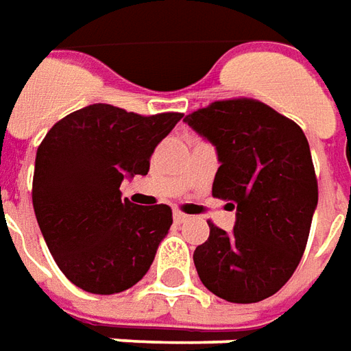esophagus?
Here are the masks:
<instances>
[{"label": "esophagus", "instance_id": "esophagus-1", "mask_svg": "<svg viewBox=\"0 0 351 351\" xmlns=\"http://www.w3.org/2000/svg\"><path fill=\"white\" fill-rule=\"evenodd\" d=\"M173 218H175V222H178V224H182V222H186L188 220V215L186 213H182V210L175 209V213H173Z\"/></svg>", "mask_w": 351, "mask_h": 351}]
</instances>
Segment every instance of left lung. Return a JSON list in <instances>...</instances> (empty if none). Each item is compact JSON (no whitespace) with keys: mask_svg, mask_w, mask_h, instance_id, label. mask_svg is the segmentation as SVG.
I'll list each match as a JSON object with an SVG mask.
<instances>
[{"mask_svg":"<svg viewBox=\"0 0 351 351\" xmlns=\"http://www.w3.org/2000/svg\"><path fill=\"white\" fill-rule=\"evenodd\" d=\"M184 121L217 146L213 195L230 201L234 232L207 222L193 251L201 283L228 302H261L295 274L317 207V178L302 129L254 99L210 102Z\"/></svg>","mask_w":351,"mask_h":351,"instance_id":"1","label":"left lung"}]
</instances>
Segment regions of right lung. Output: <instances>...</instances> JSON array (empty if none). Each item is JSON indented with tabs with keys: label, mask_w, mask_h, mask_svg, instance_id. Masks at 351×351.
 Masks as SVG:
<instances>
[{
	"label": "right lung",
	"mask_w": 351,
	"mask_h": 351,
	"mask_svg": "<svg viewBox=\"0 0 351 351\" xmlns=\"http://www.w3.org/2000/svg\"><path fill=\"white\" fill-rule=\"evenodd\" d=\"M182 114L141 116L90 104L56 121L36 154L32 201L56 266L93 295H116L150 269L173 224L169 205L121 199L125 176L148 175L156 146Z\"/></svg>",
	"instance_id": "1"
}]
</instances>
